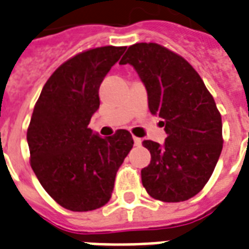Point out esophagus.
Instances as JSON below:
<instances>
[{
  "instance_id": "34e87169",
  "label": "esophagus",
  "mask_w": 249,
  "mask_h": 249,
  "mask_svg": "<svg viewBox=\"0 0 249 249\" xmlns=\"http://www.w3.org/2000/svg\"><path fill=\"white\" fill-rule=\"evenodd\" d=\"M134 144L136 146H140L142 145V139L140 138H136V136H134Z\"/></svg>"
}]
</instances>
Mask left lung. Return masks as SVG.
<instances>
[{"label":"left lung","instance_id":"obj_1","mask_svg":"<svg viewBox=\"0 0 249 249\" xmlns=\"http://www.w3.org/2000/svg\"><path fill=\"white\" fill-rule=\"evenodd\" d=\"M121 65L138 71L148 93V107L163 119V145L144 140L151 163L142 182L152 197L179 203L203 190L222 151V119L214 98L194 67L156 42H139L127 49Z\"/></svg>","mask_w":249,"mask_h":249}]
</instances>
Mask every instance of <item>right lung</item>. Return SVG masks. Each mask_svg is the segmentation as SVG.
<instances>
[{"mask_svg": "<svg viewBox=\"0 0 249 249\" xmlns=\"http://www.w3.org/2000/svg\"><path fill=\"white\" fill-rule=\"evenodd\" d=\"M124 51L101 46L67 59L48 79L34 107L27 130L31 167L51 197L69 211L104 207L134 145L127 130L101 138L88 128L100 107V86Z\"/></svg>", "mask_w": 249, "mask_h": 249, "instance_id": "add662e5", "label": "right lung"}]
</instances>
